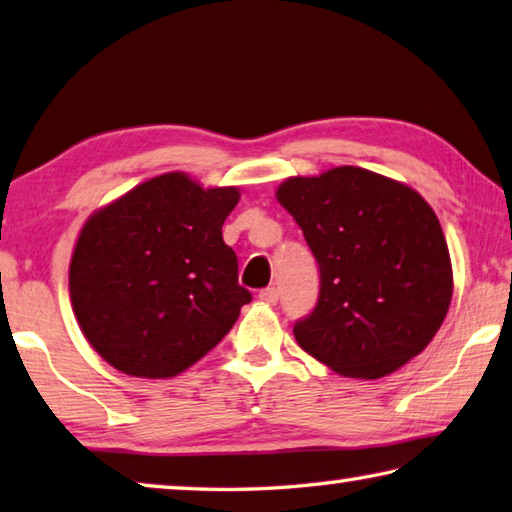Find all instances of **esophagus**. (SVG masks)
Here are the masks:
<instances>
[{
    "label": "esophagus",
    "instance_id": "obj_1",
    "mask_svg": "<svg viewBox=\"0 0 512 512\" xmlns=\"http://www.w3.org/2000/svg\"><path fill=\"white\" fill-rule=\"evenodd\" d=\"M259 300H262L264 304H275L277 300H280V293H277L275 286H268L259 291Z\"/></svg>",
    "mask_w": 512,
    "mask_h": 512
}]
</instances>
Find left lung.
Segmentation results:
<instances>
[{"label": "left lung", "mask_w": 512, "mask_h": 512, "mask_svg": "<svg viewBox=\"0 0 512 512\" xmlns=\"http://www.w3.org/2000/svg\"><path fill=\"white\" fill-rule=\"evenodd\" d=\"M320 266V297L295 340L336 374L376 380L436 336L452 300L439 219L410 185L365 167L291 176L275 192Z\"/></svg>", "instance_id": "left-lung-1"}]
</instances>
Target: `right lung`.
I'll use <instances>...</instances> for the list:
<instances>
[{"label": "right lung", "instance_id": "obj_1", "mask_svg": "<svg viewBox=\"0 0 512 512\" xmlns=\"http://www.w3.org/2000/svg\"><path fill=\"white\" fill-rule=\"evenodd\" d=\"M239 197L165 172L85 221L69 293L102 360L127 376L172 378L219 345L250 302L221 235Z\"/></svg>", "mask_w": 512, "mask_h": 512}]
</instances>
